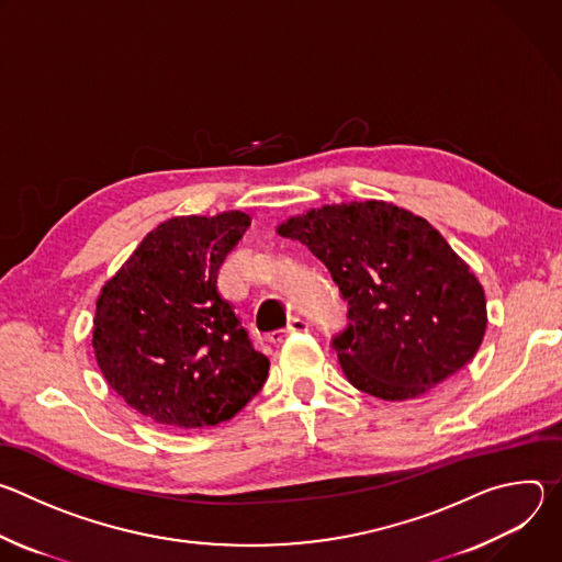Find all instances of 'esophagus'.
<instances>
[{
    "mask_svg": "<svg viewBox=\"0 0 562 562\" xmlns=\"http://www.w3.org/2000/svg\"><path fill=\"white\" fill-rule=\"evenodd\" d=\"M306 329H308V325L304 323V319H302V317H297V315H293V317L289 319L286 329H278V331L269 334V340H271V342H282L286 336H291V334H300V331H306Z\"/></svg>",
    "mask_w": 562,
    "mask_h": 562,
    "instance_id": "1",
    "label": "esophagus"
}]
</instances>
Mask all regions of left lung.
Wrapping results in <instances>:
<instances>
[{
  "label": "left lung",
  "instance_id": "1",
  "mask_svg": "<svg viewBox=\"0 0 562 562\" xmlns=\"http://www.w3.org/2000/svg\"><path fill=\"white\" fill-rule=\"evenodd\" d=\"M278 233L308 247L347 300L349 325L331 345L356 389L418 397L483 342L485 291L425 217L367 200L311 209Z\"/></svg>",
  "mask_w": 562,
  "mask_h": 562
}]
</instances>
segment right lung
Returning a JSON list of instances; mask_svg holds the SVG:
<instances>
[{
	"label": "right lung",
	"instance_id": "obj_1",
	"mask_svg": "<svg viewBox=\"0 0 562 562\" xmlns=\"http://www.w3.org/2000/svg\"><path fill=\"white\" fill-rule=\"evenodd\" d=\"M249 224L243 211L171 217L104 284L93 319L95 360L146 420L213 427L267 382L269 358L217 289V271Z\"/></svg>",
	"mask_w": 562,
	"mask_h": 562
}]
</instances>
